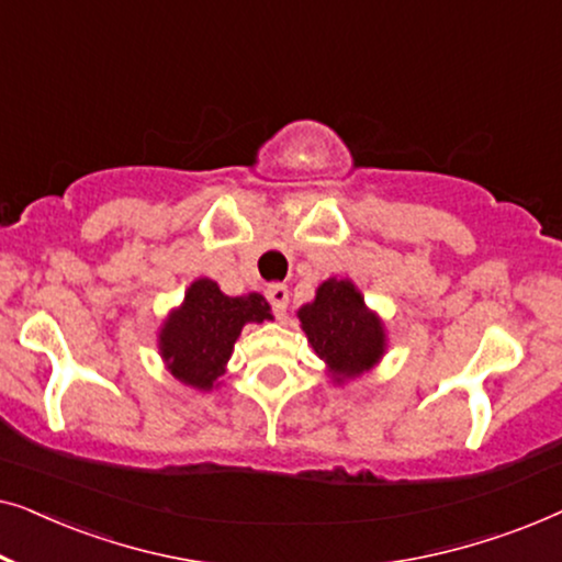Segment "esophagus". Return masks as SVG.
Masks as SVG:
<instances>
[{
    "mask_svg": "<svg viewBox=\"0 0 562 562\" xmlns=\"http://www.w3.org/2000/svg\"><path fill=\"white\" fill-rule=\"evenodd\" d=\"M266 296L273 306L276 317H283V314H286V306H289V289L283 286V283H273V286H268Z\"/></svg>",
    "mask_w": 562,
    "mask_h": 562,
    "instance_id": "obj_1",
    "label": "esophagus"
}]
</instances>
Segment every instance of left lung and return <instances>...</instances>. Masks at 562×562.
Returning <instances> with one entry per match:
<instances>
[{"instance_id":"obj_1","label":"left lung","mask_w":562,"mask_h":562,"mask_svg":"<svg viewBox=\"0 0 562 562\" xmlns=\"http://www.w3.org/2000/svg\"><path fill=\"white\" fill-rule=\"evenodd\" d=\"M312 348L337 383L371 371L386 350L383 322L368 310L356 283L327 279L314 302L296 312Z\"/></svg>"}]
</instances>
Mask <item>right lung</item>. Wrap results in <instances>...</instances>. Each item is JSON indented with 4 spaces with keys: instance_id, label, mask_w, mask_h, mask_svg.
I'll return each mask as SVG.
<instances>
[{
    "instance_id": "add662e5",
    "label": "right lung",
    "mask_w": 562,
    "mask_h": 562,
    "mask_svg": "<svg viewBox=\"0 0 562 562\" xmlns=\"http://www.w3.org/2000/svg\"><path fill=\"white\" fill-rule=\"evenodd\" d=\"M273 319L260 294L227 296L212 279H196L158 335L160 358L181 383L212 391L248 322Z\"/></svg>"
}]
</instances>
